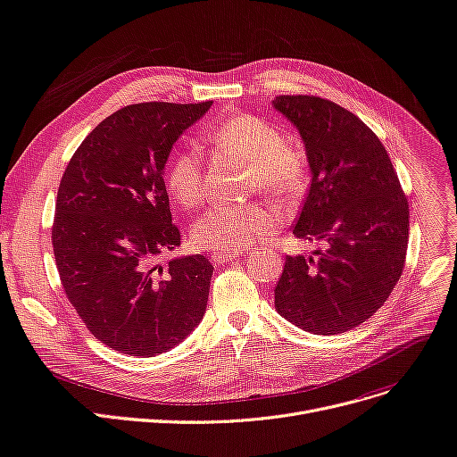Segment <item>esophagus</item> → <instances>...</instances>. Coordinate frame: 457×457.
Masks as SVG:
<instances>
[{"mask_svg":"<svg viewBox=\"0 0 457 457\" xmlns=\"http://www.w3.org/2000/svg\"><path fill=\"white\" fill-rule=\"evenodd\" d=\"M241 253L237 252V253H228V252H212L211 253V262L212 263H218V265H222V263H228V262H231V260H237V257H239Z\"/></svg>","mask_w":457,"mask_h":457,"instance_id":"obj_1","label":"esophagus"}]
</instances>
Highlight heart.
Masks as SVG:
<instances>
[{"instance_id": "obj_1", "label": "heart", "mask_w": 457, "mask_h": 457, "mask_svg": "<svg viewBox=\"0 0 457 457\" xmlns=\"http://www.w3.org/2000/svg\"><path fill=\"white\" fill-rule=\"evenodd\" d=\"M209 140L250 164L248 188H262L278 202H295L308 185L303 147L286 142L282 130L263 117L233 115L207 130ZM164 185L171 200L194 209L205 197V170L194 147L177 149L166 164ZM278 226V212L265 202L216 205L192 226V243L211 252L237 253Z\"/></svg>"}]
</instances>
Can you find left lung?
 Here are the masks:
<instances>
[{
  "label": "left lung",
  "instance_id": "1",
  "mask_svg": "<svg viewBox=\"0 0 457 457\" xmlns=\"http://www.w3.org/2000/svg\"><path fill=\"white\" fill-rule=\"evenodd\" d=\"M272 104L299 129L312 170L293 235L323 245L308 257H286L274 306L312 334H340L370 320L400 280L407 195L361 117L315 95H280Z\"/></svg>",
  "mask_w": 457,
  "mask_h": 457
}]
</instances>
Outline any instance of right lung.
<instances>
[{
  "mask_svg": "<svg viewBox=\"0 0 457 457\" xmlns=\"http://www.w3.org/2000/svg\"><path fill=\"white\" fill-rule=\"evenodd\" d=\"M140 103L98 123L72 154L55 200L52 245L62 286L87 330L130 356L183 342L204 320L212 265L181 245L164 166L173 144L209 108Z\"/></svg>",
  "mask_w": 457,
  "mask_h": 457,
  "instance_id": "right-lung-1",
  "label": "right lung"
}]
</instances>
